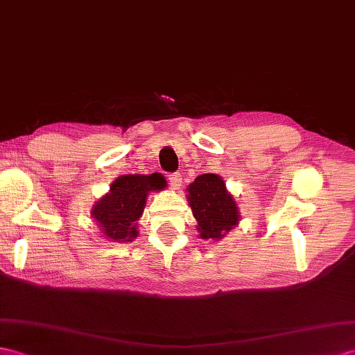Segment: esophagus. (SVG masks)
Masks as SVG:
<instances>
[{"mask_svg": "<svg viewBox=\"0 0 355 355\" xmlns=\"http://www.w3.org/2000/svg\"><path fill=\"white\" fill-rule=\"evenodd\" d=\"M181 177L183 175H181L180 172H174V174L169 175V186L172 191H177V189L181 186Z\"/></svg>", "mask_w": 355, "mask_h": 355, "instance_id": "1", "label": "esophagus"}]
</instances>
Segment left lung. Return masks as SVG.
Wrapping results in <instances>:
<instances>
[{"label": "left lung", "mask_w": 355, "mask_h": 355, "mask_svg": "<svg viewBox=\"0 0 355 355\" xmlns=\"http://www.w3.org/2000/svg\"><path fill=\"white\" fill-rule=\"evenodd\" d=\"M186 191L187 202L198 220L196 230L202 241H220L239 225V205L220 175L202 174L196 177Z\"/></svg>", "instance_id": "left-lung-1"}]
</instances>
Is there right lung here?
Wrapping results in <instances>:
<instances>
[{"mask_svg": "<svg viewBox=\"0 0 355 355\" xmlns=\"http://www.w3.org/2000/svg\"><path fill=\"white\" fill-rule=\"evenodd\" d=\"M164 187L166 180L159 172L121 175L110 184V191L94 204L90 218L109 242H133L139 236L137 222L144 215L148 195Z\"/></svg>", "mask_w": 355, "mask_h": 355, "instance_id": "add662e5", "label": "right lung"}]
</instances>
